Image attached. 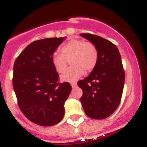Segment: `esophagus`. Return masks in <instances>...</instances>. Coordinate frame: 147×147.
<instances>
[{
    "instance_id": "1",
    "label": "esophagus",
    "mask_w": 147,
    "mask_h": 147,
    "mask_svg": "<svg viewBox=\"0 0 147 147\" xmlns=\"http://www.w3.org/2000/svg\"><path fill=\"white\" fill-rule=\"evenodd\" d=\"M71 86L72 87V88H75V87H76L77 86V83H76V82H72L71 84Z\"/></svg>"
}]
</instances>
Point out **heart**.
Wrapping results in <instances>:
<instances>
[{
    "label": "heart",
    "mask_w": 147,
    "mask_h": 147,
    "mask_svg": "<svg viewBox=\"0 0 147 147\" xmlns=\"http://www.w3.org/2000/svg\"><path fill=\"white\" fill-rule=\"evenodd\" d=\"M60 52H55L51 58L55 70L63 73L70 60L72 65L61 77L63 82H75L84 75V70L92 71L98 63V50L90 42L72 38L60 48Z\"/></svg>",
    "instance_id": "heart-1"
}]
</instances>
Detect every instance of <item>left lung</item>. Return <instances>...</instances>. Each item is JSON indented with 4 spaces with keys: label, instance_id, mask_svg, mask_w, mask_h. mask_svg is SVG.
Returning <instances> with one entry per match:
<instances>
[{
    "label": "left lung",
    "instance_id": "left-lung-1",
    "mask_svg": "<svg viewBox=\"0 0 147 147\" xmlns=\"http://www.w3.org/2000/svg\"><path fill=\"white\" fill-rule=\"evenodd\" d=\"M99 52L97 65L88 77L79 81L83 90L80 98L84 112L92 119H105L117 109L122 98L125 73L120 54L109 40L91 34H81Z\"/></svg>",
    "mask_w": 147,
    "mask_h": 147
}]
</instances>
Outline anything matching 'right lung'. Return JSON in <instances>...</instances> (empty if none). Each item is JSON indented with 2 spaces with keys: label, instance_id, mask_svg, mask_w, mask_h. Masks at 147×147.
Segmentation results:
<instances>
[{
  "label": "right lung",
  "instance_id": "obj_1",
  "mask_svg": "<svg viewBox=\"0 0 147 147\" xmlns=\"http://www.w3.org/2000/svg\"><path fill=\"white\" fill-rule=\"evenodd\" d=\"M65 38H48L30 43L14 64L13 88L21 112L29 120L43 126L63 119L64 103L72 90L68 82L59 83L52 56Z\"/></svg>",
  "mask_w": 147,
  "mask_h": 147
}]
</instances>
